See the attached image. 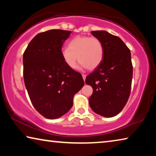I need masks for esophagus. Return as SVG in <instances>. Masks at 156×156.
<instances>
[{"label": "esophagus", "instance_id": "1", "mask_svg": "<svg viewBox=\"0 0 156 156\" xmlns=\"http://www.w3.org/2000/svg\"><path fill=\"white\" fill-rule=\"evenodd\" d=\"M82 76H83V80H85V79H86V75H85V74H83Z\"/></svg>", "mask_w": 156, "mask_h": 156}]
</instances>
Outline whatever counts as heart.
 Here are the masks:
<instances>
[{"instance_id":"b5f03b06","label":"heart","mask_w":156,"mask_h":156,"mask_svg":"<svg viewBox=\"0 0 156 156\" xmlns=\"http://www.w3.org/2000/svg\"><path fill=\"white\" fill-rule=\"evenodd\" d=\"M63 61L70 69H75L78 59L82 67L93 70L98 67L104 56V47L100 39L96 37L77 36L61 51Z\"/></svg>"}]
</instances>
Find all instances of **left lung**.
I'll list each match as a JSON object with an SVG mask.
<instances>
[{
  "label": "left lung",
  "instance_id": "8db88e82",
  "mask_svg": "<svg viewBox=\"0 0 156 156\" xmlns=\"http://www.w3.org/2000/svg\"><path fill=\"white\" fill-rule=\"evenodd\" d=\"M104 47L103 58L98 67L86 77L93 88L89 98L95 113L110 118L118 114L130 96L133 65L131 52L119 37L105 31H93Z\"/></svg>",
  "mask_w": 156,
  "mask_h": 156
}]
</instances>
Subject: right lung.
<instances>
[{
  "instance_id": "1",
  "label": "right lung",
  "mask_w": 156,
  "mask_h": 156,
  "mask_svg": "<svg viewBox=\"0 0 156 156\" xmlns=\"http://www.w3.org/2000/svg\"><path fill=\"white\" fill-rule=\"evenodd\" d=\"M71 31L39 33L23 54V78L33 106L48 119H56L73 106L75 94L84 82L80 73L63 61L61 49Z\"/></svg>"
}]
</instances>
